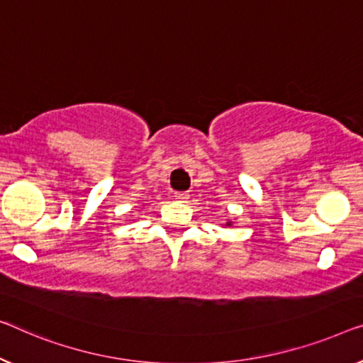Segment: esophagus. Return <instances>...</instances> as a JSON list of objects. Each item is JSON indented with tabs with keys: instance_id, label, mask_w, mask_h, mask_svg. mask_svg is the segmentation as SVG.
I'll return each mask as SVG.
<instances>
[{
	"instance_id": "esophagus-1",
	"label": "esophagus",
	"mask_w": 363,
	"mask_h": 363,
	"mask_svg": "<svg viewBox=\"0 0 363 363\" xmlns=\"http://www.w3.org/2000/svg\"><path fill=\"white\" fill-rule=\"evenodd\" d=\"M174 199L177 202H187L189 194L187 192H174Z\"/></svg>"
}]
</instances>
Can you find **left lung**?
Instances as JSON below:
<instances>
[{
	"instance_id": "obj_1",
	"label": "left lung",
	"mask_w": 363,
	"mask_h": 363,
	"mask_svg": "<svg viewBox=\"0 0 363 363\" xmlns=\"http://www.w3.org/2000/svg\"><path fill=\"white\" fill-rule=\"evenodd\" d=\"M226 226H231V221H226Z\"/></svg>"
}]
</instances>
